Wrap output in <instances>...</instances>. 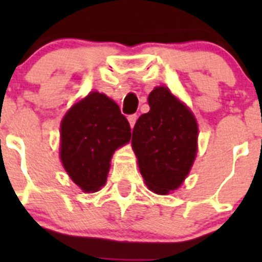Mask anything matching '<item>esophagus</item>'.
I'll list each match as a JSON object with an SVG mask.
<instances>
[{"label":"esophagus","mask_w":262,"mask_h":262,"mask_svg":"<svg viewBox=\"0 0 262 262\" xmlns=\"http://www.w3.org/2000/svg\"><path fill=\"white\" fill-rule=\"evenodd\" d=\"M136 119H138V117H136V114H133V115H128V122H129V126L134 127L135 126V122Z\"/></svg>","instance_id":"1"}]
</instances>
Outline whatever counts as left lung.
Instances as JSON below:
<instances>
[{"instance_id": "obj_1", "label": "left lung", "mask_w": 262, "mask_h": 262, "mask_svg": "<svg viewBox=\"0 0 262 262\" xmlns=\"http://www.w3.org/2000/svg\"><path fill=\"white\" fill-rule=\"evenodd\" d=\"M148 103L151 110L136 120L131 144L148 189L168 194L190 172L198 126L191 111L168 88H155Z\"/></svg>"}]
</instances>
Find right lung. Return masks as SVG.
I'll return each mask as SVG.
<instances>
[{
  "instance_id": "right-lung-1",
  "label": "right lung",
  "mask_w": 262,
  "mask_h": 262,
  "mask_svg": "<svg viewBox=\"0 0 262 262\" xmlns=\"http://www.w3.org/2000/svg\"><path fill=\"white\" fill-rule=\"evenodd\" d=\"M60 157L72 181L85 193L106 184L111 156L131 139L128 120L117 103L93 92L61 120Z\"/></svg>"
}]
</instances>
